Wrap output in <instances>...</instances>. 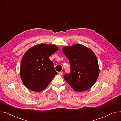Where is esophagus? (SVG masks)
<instances>
[{
  "label": "esophagus",
  "instance_id": "obj_1",
  "mask_svg": "<svg viewBox=\"0 0 121 121\" xmlns=\"http://www.w3.org/2000/svg\"><path fill=\"white\" fill-rule=\"evenodd\" d=\"M63 71H60V72H59V74L60 75H63Z\"/></svg>",
  "mask_w": 121,
  "mask_h": 121
}]
</instances>
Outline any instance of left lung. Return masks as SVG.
Segmentation results:
<instances>
[{
	"label": "left lung",
	"instance_id": "1",
	"mask_svg": "<svg viewBox=\"0 0 121 121\" xmlns=\"http://www.w3.org/2000/svg\"><path fill=\"white\" fill-rule=\"evenodd\" d=\"M62 51L70 65V72L64 75L65 80L76 91L90 88L96 82L100 72L94 53L79 44L64 47Z\"/></svg>",
	"mask_w": 121,
	"mask_h": 121
}]
</instances>
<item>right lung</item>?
I'll return each mask as SVG.
<instances>
[{
  "label": "right lung",
  "mask_w": 121,
  "mask_h": 121,
  "mask_svg": "<svg viewBox=\"0 0 121 121\" xmlns=\"http://www.w3.org/2000/svg\"><path fill=\"white\" fill-rule=\"evenodd\" d=\"M55 45L40 44L25 53L20 64V75L26 87L35 92L44 89L58 74L49 57L58 51Z\"/></svg>",
  "instance_id": "right-lung-1"
}]
</instances>
